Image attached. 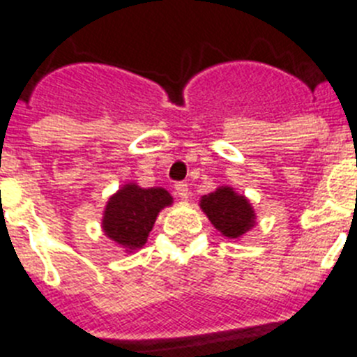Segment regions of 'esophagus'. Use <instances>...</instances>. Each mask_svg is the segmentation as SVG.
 <instances>
[{
    "label": "esophagus",
    "instance_id": "obj_1",
    "mask_svg": "<svg viewBox=\"0 0 357 357\" xmlns=\"http://www.w3.org/2000/svg\"><path fill=\"white\" fill-rule=\"evenodd\" d=\"M174 192H176V195H178V197H181V199H186L190 195L188 185H185V183H176Z\"/></svg>",
    "mask_w": 357,
    "mask_h": 357
}]
</instances>
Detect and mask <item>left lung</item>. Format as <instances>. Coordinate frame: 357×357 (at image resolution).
Here are the masks:
<instances>
[{"instance_id":"obj_1","label":"left lung","mask_w":357,"mask_h":357,"mask_svg":"<svg viewBox=\"0 0 357 357\" xmlns=\"http://www.w3.org/2000/svg\"><path fill=\"white\" fill-rule=\"evenodd\" d=\"M202 211L209 222L227 238H239L254 225L255 213L243 195L229 186H222L201 199Z\"/></svg>"}]
</instances>
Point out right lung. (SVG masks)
Segmentation results:
<instances>
[{"label":"right lung","mask_w":357,"mask_h":357,"mask_svg":"<svg viewBox=\"0 0 357 357\" xmlns=\"http://www.w3.org/2000/svg\"><path fill=\"white\" fill-rule=\"evenodd\" d=\"M172 202L163 188L126 185L112 195L103 215V231L126 250L141 248L151 232L160 209Z\"/></svg>","instance_id":"add662e5"}]
</instances>
